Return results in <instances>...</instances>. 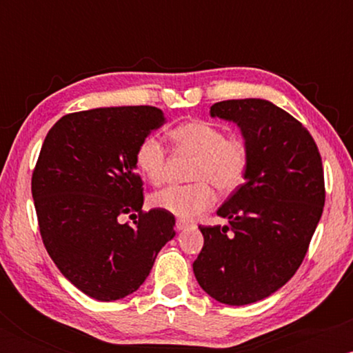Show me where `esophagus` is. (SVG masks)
I'll use <instances>...</instances> for the list:
<instances>
[{
	"label": "esophagus",
	"mask_w": 353,
	"mask_h": 353,
	"mask_svg": "<svg viewBox=\"0 0 353 353\" xmlns=\"http://www.w3.org/2000/svg\"><path fill=\"white\" fill-rule=\"evenodd\" d=\"M188 228H190L189 222L182 221V219H177V221H176V229H177V230H185Z\"/></svg>",
	"instance_id": "1"
}]
</instances>
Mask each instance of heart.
Segmentation results:
<instances>
[{"mask_svg": "<svg viewBox=\"0 0 353 353\" xmlns=\"http://www.w3.org/2000/svg\"><path fill=\"white\" fill-rule=\"evenodd\" d=\"M171 139L182 152L196 156L190 168V184H174L152 196L154 208L181 219H194L216 202L214 188L232 192L245 179L249 148L242 137L225 136L224 129L208 121H190L171 131ZM136 165L152 184L165 181L168 151L156 136H148L136 149Z\"/></svg>", "mask_w": 353, "mask_h": 353, "instance_id": "heart-1", "label": "heart"}]
</instances>
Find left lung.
Returning a JSON list of instances; mask_svg holds the SVG:
<instances>
[{
	"mask_svg": "<svg viewBox=\"0 0 353 353\" xmlns=\"http://www.w3.org/2000/svg\"><path fill=\"white\" fill-rule=\"evenodd\" d=\"M210 116L232 121L249 148L245 181L217 210L228 225H199L197 282L228 305L269 297L301 267L325 202L322 157L295 117L265 99H229Z\"/></svg>",
	"mask_w": 353,
	"mask_h": 353,
	"instance_id": "1",
	"label": "left lung"
}]
</instances>
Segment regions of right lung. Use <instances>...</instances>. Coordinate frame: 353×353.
<instances>
[{"label": "right lung", "instance_id": "1", "mask_svg": "<svg viewBox=\"0 0 353 353\" xmlns=\"http://www.w3.org/2000/svg\"><path fill=\"white\" fill-rule=\"evenodd\" d=\"M164 121L154 106L89 109L61 117L43 143L31 179L43 244L61 274L96 301L139 289L176 236L172 214L143 210L134 159Z\"/></svg>", "mask_w": 353, "mask_h": 353}]
</instances>
